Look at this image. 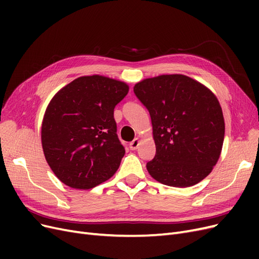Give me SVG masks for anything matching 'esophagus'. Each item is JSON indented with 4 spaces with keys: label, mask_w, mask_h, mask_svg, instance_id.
Listing matches in <instances>:
<instances>
[{
    "label": "esophagus",
    "mask_w": 259,
    "mask_h": 259,
    "mask_svg": "<svg viewBox=\"0 0 259 259\" xmlns=\"http://www.w3.org/2000/svg\"><path fill=\"white\" fill-rule=\"evenodd\" d=\"M139 145H140V140H139V138H135V139L133 140V142L130 144L131 150H136V149L139 147Z\"/></svg>",
    "instance_id": "34e87169"
}]
</instances>
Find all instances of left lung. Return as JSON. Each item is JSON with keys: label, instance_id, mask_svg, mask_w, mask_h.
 Here are the masks:
<instances>
[{"label": "left lung", "instance_id": "8db88e82", "mask_svg": "<svg viewBox=\"0 0 259 259\" xmlns=\"http://www.w3.org/2000/svg\"><path fill=\"white\" fill-rule=\"evenodd\" d=\"M150 113L154 158L147 169L159 183L185 188L204 179L219 159L225 121L216 96L183 74H164L134 86Z\"/></svg>", "mask_w": 259, "mask_h": 259}]
</instances>
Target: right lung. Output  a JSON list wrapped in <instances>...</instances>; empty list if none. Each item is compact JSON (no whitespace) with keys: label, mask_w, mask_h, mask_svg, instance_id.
<instances>
[{"label":"right lung","mask_w":259,"mask_h":259,"mask_svg":"<svg viewBox=\"0 0 259 259\" xmlns=\"http://www.w3.org/2000/svg\"><path fill=\"white\" fill-rule=\"evenodd\" d=\"M128 85L110 77H77L53 97L42 123V147L54 174L74 189H91L119 168L125 149L116 134L115 106Z\"/></svg>","instance_id":"add662e5"}]
</instances>
